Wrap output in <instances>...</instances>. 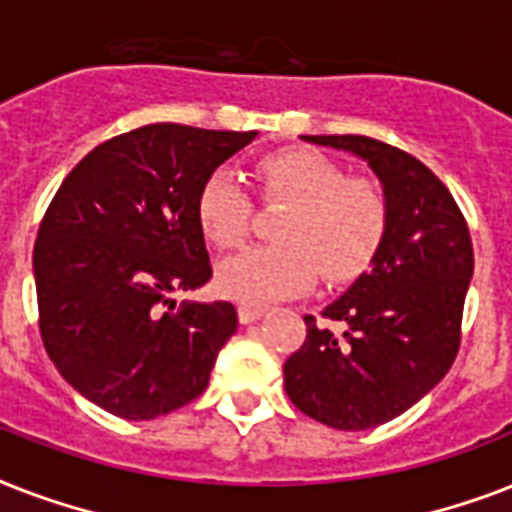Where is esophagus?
I'll return each instance as SVG.
<instances>
[{"label": "esophagus", "instance_id": "1", "mask_svg": "<svg viewBox=\"0 0 512 512\" xmlns=\"http://www.w3.org/2000/svg\"><path fill=\"white\" fill-rule=\"evenodd\" d=\"M265 316V308H260V305H239V321L241 324H252V321L263 319Z\"/></svg>", "mask_w": 512, "mask_h": 512}]
</instances>
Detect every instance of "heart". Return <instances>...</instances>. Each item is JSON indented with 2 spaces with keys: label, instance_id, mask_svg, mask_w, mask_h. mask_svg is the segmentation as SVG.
I'll use <instances>...</instances> for the list:
<instances>
[{
  "label": "heart",
  "instance_id": "1",
  "mask_svg": "<svg viewBox=\"0 0 512 512\" xmlns=\"http://www.w3.org/2000/svg\"><path fill=\"white\" fill-rule=\"evenodd\" d=\"M263 201L287 209L276 223L279 244L231 257L217 271L225 297L265 305L303 295L324 279L342 284L361 276L388 239L390 204L369 177L345 175L332 156L292 146L260 156L252 167ZM255 204L239 177L209 172L196 193V223L209 244L236 249L249 239Z\"/></svg>",
  "mask_w": 512,
  "mask_h": 512
}]
</instances>
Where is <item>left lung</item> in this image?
I'll use <instances>...</instances> for the list:
<instances>
[{"instance_id":"8db88e82","label":"left lung","mask_w":512,"mask_h":512,"mask_svg":"<svg viewBox=\"0 0 512 512\" xmlns=\"http://www.w3.org/2000/svg\"><path fill=\"white\" fill-rule=\"evenodd\" d=\"M361 156L390 204L388 239L372 271L321 311L284 364V390L313 420L369 430L396 420L444 380L462 340L473 241L457 201L401 148L364 135H303Z\"/></svg>"}]
</instances>
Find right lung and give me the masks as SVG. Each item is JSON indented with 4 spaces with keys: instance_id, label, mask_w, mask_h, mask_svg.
<instances>
[{
    "instance_id": "1",
    "label": "right lung",
    "mask_w": 512,
    "mask_h": 512,
    "mask_svg": "<svg viewBox=\"0 0 512 512\" xmlns=\"http://www.w3.org/2000/svg\"><path fill=\"white\" fill-rule=\"evenodd\" d=\"M257 132L146 124L68 172L34 244L39 332L63 380L124 420H154L204 393L239 316L185 303L212 279L196 193Z\"/></svg>"
}]
</instances>
